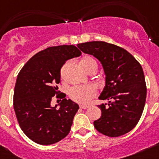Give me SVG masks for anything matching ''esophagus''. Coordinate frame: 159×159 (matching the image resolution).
<instances>
[{"mask_svg":"<svg viewBox=\"0 0 159 159\" xmlns=\"http://www.w3.org/2000/svg\"><path fill=\"white\" fill-rule=\"evenodd\" d=\"M80 107L82 108V109H87V108L89 107L88 105H80Z\"/></svg>","mask_w":159,"mask_h":159,"instance_id":"esophagus-1","label":"esophagus"}]
</instances>
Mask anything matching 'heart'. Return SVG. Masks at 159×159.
Wrapping results in <instances>:
<instances>
[{
    "instance_id": "b5f03b06",
    "label": "heart",
    "mask_w": 159,
    "mask_h": 159,
    "mask_svg": "<svg viewBox=\"0 0 159 159\" xmlns=\"http://www.w3.org/2000/svg\"><path fill=\"white\" fill-rule=\"evenodd\" d=\"M67 64L64 67L62 70V73L64 74L65 70L67 68ZM81 65L84 67V69L86 71L89 72L93 68L97 69V62L96 60L92 57H84L81 60ZM96 95V90L95 88L92 85H88V86H75L71 88L69 92V95L71 99L74 101L80 103H87Z\"/></svg>"
}]
</instances>
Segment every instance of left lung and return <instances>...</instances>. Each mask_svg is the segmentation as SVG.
<instances>
[{
	"label": "left lung",
	"mask_w": 159,
	"mask_h": 159,
	"mask_svg": "<svg viewBox=\"0 0 159 159\" xmlns=\"http://www.w3.org/2000/svg\"><path fill=\"white\" fill-rule=\"evenodd\" d=\"M77 46L100 61L106 75L99 99L107 102L98 105L102 115L94 121L95 129L109 137L127 134L139 121L145 106L147 86L141 64L127 50L112 43L92 41Z\"/></svg>",
	"instance_id": "obj_1"
}]
</instances>
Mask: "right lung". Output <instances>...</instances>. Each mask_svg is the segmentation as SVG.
I'll return each instance as SVG.
<instances>
[{"instance_id":"add662e5","label":"right lung","mask_w":159,"mask_h":159,"mask_svg":"<svg viewBox=\"0 0 159 159\" xmlns=\"http://www.w3.org/2000/svg\"><path fill=\"white\" fill-rule=\"evenodd\" d=\"M74 45L50 47L34 55L25 64L16 78L13 107L23 132L40 145L58 143L68 134L80 107L76 102L59 94L61 102L52 107V98L59 93L60 69L70 59L80 57ZM59 106V108L57 107Z\"/></svg>"}]
</instances>
